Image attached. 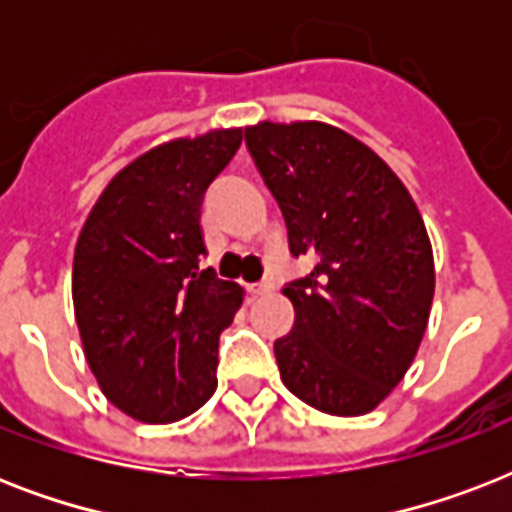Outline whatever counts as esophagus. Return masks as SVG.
Masks as SVG:
<instances>
[{
  "mask_svg": "<svg viewBox=\"0 0 512 512\" xmlns=\"http://www.w3.org/2000/svg\"><path fill=\"white\" fill-rule=\"evenodd\" d=\"M249 295H268L273 289V281L265 279V281H257V284H249Z\"/></svg>",
  "mask_w": 512,
  "mask_h": 512,
  "instance_id": "34e87169",
  "label": "esophagus"
}]
</instances>
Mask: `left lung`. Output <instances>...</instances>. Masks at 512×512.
Returning <instances> with one entry per match:
<instances>
[{"mask_svg": "<svg viewBox=\"0 0 512 512\" xmlns=\"http://www.w3.org/2000/svg\"><path fill=\"white\" fill-rule=\"evenodd\" d=\"M244 140L279 201L289 252L316 257L284 287L295 327L273 342L281 380L319 412H372L428 327L436 271L420 209L372 148L332 124L260 122Z\"/></svg>", "mask_w": 512, "mask_h": 512, "instance_id": "obj_1", "label": "left lung"}]
</instances>
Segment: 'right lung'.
<instances>
[{
  "mask_svg": "<svg viewBox=\"0 0 512 512\" xmlns=\"http://www.w3.org/2000/svg\"><path fill=\"white\" fill-rule=\"evenodd\" d=\"M241 146L212 130L146 151L106 185L74 252L76 327L103 396L140 422L183 420L217 388V342L244 289L201 271V201Z\"/></svg>",
  "mask_w": 512,
  "mask_h": 512,
  "instance_id": "right-lung-1",
  "label": "right lung"
}]
</instances>
